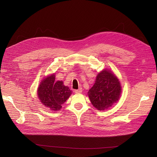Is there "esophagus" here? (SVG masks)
Returning a JSON list of instances; mask_svg holds the SVG:
<instances>
[{
  "label": "esophagus",
  "mask_w": 157,
  "mask_h": 157,
  "mask_svg": "<svg viewBox=\"0 0 157 157\" xmlns=\"http://www.w3.org/2000/svg\"><path fill=\"white\" fill-rule=\"evenodd\" d=\"M82 89L81 88L78 89V90H74V92H75L76 94H80V93L82 92Z\"/></svg>",
  "instance_id": "34e87169"
}]
</instances>
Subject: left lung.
Instances as JSON below:
<instances>
[{
    "mask_svg": "<svg viewBox=\"0 0 157 157\" xmlns=\"http://www.w3.org/2000/svg\"><path fill=\"white\" fill-rule=\"evenodd\" d=\"M121 86L119 80L110 70L103 69L96 77L88 95L93 106L104 111L111 107L120 98Z\"/></svg>",
    "mask_w": 157,
    "mask_h": 157,
    "instance_id": "left-lung-1",
    "label": "left lung"
}]
</instances>
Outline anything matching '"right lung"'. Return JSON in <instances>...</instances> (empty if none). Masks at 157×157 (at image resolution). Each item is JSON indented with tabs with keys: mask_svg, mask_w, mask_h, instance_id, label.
<instances>
[{
	"mask_svg": "<svg viewBox=\"0 0 157 157\" xmlns=\"http://www.w3.org/2000/svg\"><path fill=\"white\" fill-rule=\"evenodd\" d=\"M71 94L72 91L68 86H64L63 81H55V74L42 80L37 90L38 97L42 105L54 111L60 110L61 105Z\"/></svg>",
	"mask_w": 157,
	"mask_h": 157,
	"instance_id": "obj_1",
	"label": "right lung"
}]
</instances>
